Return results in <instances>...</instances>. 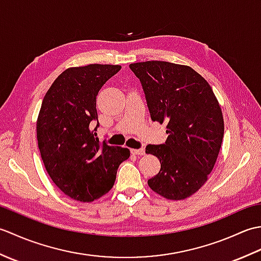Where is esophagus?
Listing matches in <instances>:
<instances>
[{
	"label": "esophagus",
	"mask_w": 261,
	"mask_h": 261,
	"mask_svg": "<svg viewBox=\"0 0 261 261\" xmlns=\"http://www.w3.org/2000/svg\"><path fill=\"white\" fill-rule=\"evenodd\" d=\"M131 152L134 154H138V156H142V154H145V149H131Z\"/></svg>",
	"instance_id": "34e87169"
}]
</instances>
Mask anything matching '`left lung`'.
<instances>
[{"mask_svg": "<svg viewBox=\"0 0 261 261\" xmlns=\"http://www.w3.org/2000/svg\"><path fill=\"white\" fill-rule=\"evenodd\" d=\"M129 67L141 83L151 120L167 123L166 142L146 147L162 165L148 185L168 199L190 197L207 180L223 139L212 87L190 66L152 60Z\"/></svg>", "mask_w": 261, "mask_h": 261, "instance_id": "obj_1", "label": "left lung"}]
</instances>
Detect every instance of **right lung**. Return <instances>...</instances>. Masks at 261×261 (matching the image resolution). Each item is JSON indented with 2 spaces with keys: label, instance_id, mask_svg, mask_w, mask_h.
Instances as JSON below:
<instances>
[{
  "label": "right lung",
  "instance_id": "obj_1",
  "mask_svg": "<svg viewBox=\"0 0 261 261\" xmlns=\"http://www.w3.org/2000/svg\"><path fill=\"white\" fill-rule=\"evenodd\" d=\"M120 69L99 64L68 68L43 97L37 121L41 159L59 190L76 201L107 194L120 164L130 157L129 149L99 142L95 132L98 91Z\"/></svg>",
  "mask_w": 261,
  "mask_h": 261
}]
</instances>
